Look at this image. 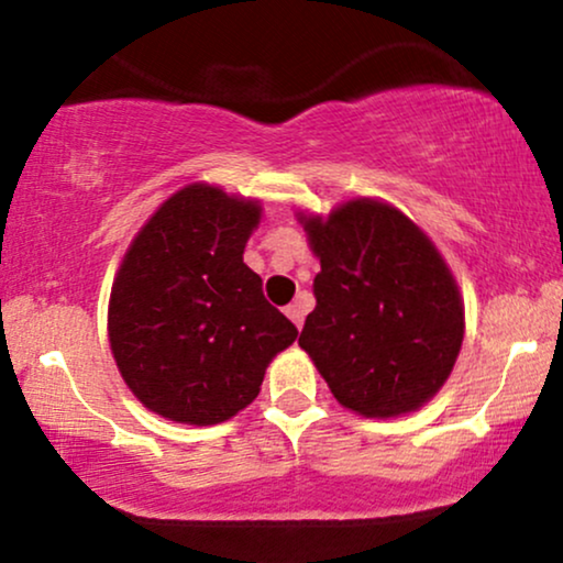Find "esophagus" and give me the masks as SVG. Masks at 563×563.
<instances>
[{
	"label": "esophagus",
	"mask_w": 563,
	"mask_h": 563,
	"mask_svg": "<svg viewBox=\"0 0 563 563\" xmlns=\"http://www.w3.org/2000/svg\"><path fill=\"white\" fill-rule=\"evenodd\" d=\"M287 316H289V320H291V323H295L297 328H302V323H305V305H302V302H291V305H287Z\"/></svg>",
	"instance_id": "1"
}]
</instances>
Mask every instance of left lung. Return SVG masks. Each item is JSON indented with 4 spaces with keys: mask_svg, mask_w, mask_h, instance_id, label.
Wrapping results in <instances>:
<instances>
[{
    "mask_svg": "<svg viewBox=\"0 0 563 563\" xmlns=\"http://www.w3.org/2000/svg\"><path fill=\"white\" fill-rule=\"evenodd\" d=\"M320 258L299 346L341 406L398 416L427 404L463 344V302L442 255L411 219L360 199L302 219Z\"/></svg>",
    "mask_w": 563,
    "mask_h": 563,
    "instance_id": "left-lung-1",
    "label": "left lung"
}]
</instances>
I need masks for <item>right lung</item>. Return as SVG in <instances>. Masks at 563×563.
I'll return each mask as SVG.
<instances>
[{
  "instance_id": "1",
  "label": "right lung",
  "mask_w": 563,
  "mask_h": 563,
  "mask_svg": "<svg viewBox=\"0 0 563 563\" xmlns=\"http://www.w3.org/2000/svg\"><path fill=\"white\" fill-rule=\"evenodd\" d=\"M258 219L255 201L188 186L123 258L108 310L111 349L131 393L165 419L203 427L235 416L297 339L243 264Z\"/></svg>"
}]
</instances>
